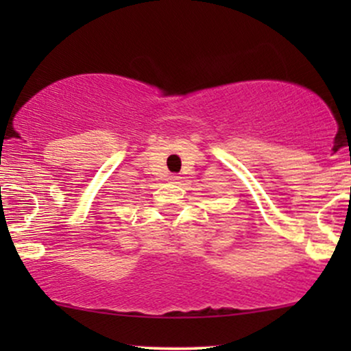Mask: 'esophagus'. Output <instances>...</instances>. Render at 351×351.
<instances>
[{"label": "esophagus", "instance_id": "obj_1", "mask_svg": "<svg viewBox=\"0 0 351 351\" xmlns=\"http://www.w3.org/2000/svg\"><path fill=\"white\" fill-rule=\"evenodd\" d=\"M171 181V183H178L180 181V176L178 175H170V178H168Z\"/></svg>", "mask_w": 351, "mask_h": 351}]
</instances>
